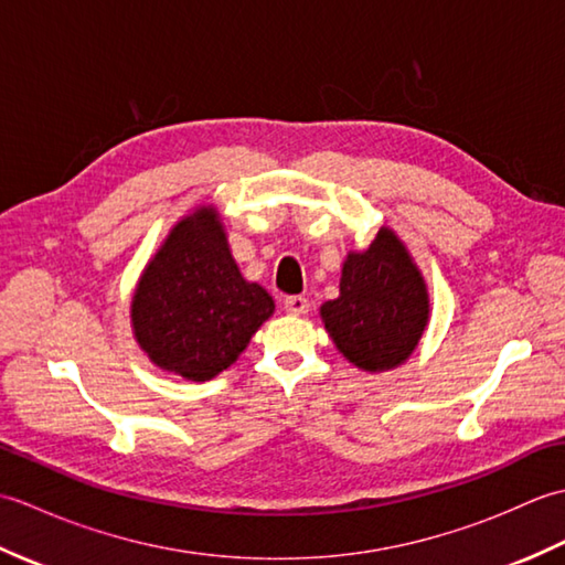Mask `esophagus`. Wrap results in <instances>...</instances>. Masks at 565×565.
Wrapping results in <instances>:
<instances>
[{
    "instance_id": "obj_1",
    "label": "esophagus",
    "mask_w": 565,
    "mask_h": 565,
    "mask_svg": "<svg viewBox=\"0 0 565 565\" xmlns=\"http://www.w3.org/2000/svg\"><path fill=\"white\" fill-rule=\"evenodd\" d=\"M284 308L289 316H306L310 310V301L306 296H289L284 301Z\"/></svg>"
}]
</instances>
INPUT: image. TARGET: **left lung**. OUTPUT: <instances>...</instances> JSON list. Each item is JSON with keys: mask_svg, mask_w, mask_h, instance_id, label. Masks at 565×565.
Returning <instances> with one entry per match:
<instances>
[{"mask_svg": "<svg viewBox=\"0 0 565 565\" xmlns=\"http://www.w3.org/2000/svg\"><path fill=\"white\" fill-rule=\"evenodd\" d=\"M429 313L425 276L386 225L366 249L347 252L340 296L320 306L334 347L369 374L405 364L423 340Z\"/></svg>", "mask_w": 565, "mask_h": 565, "instance_id": "left-lung-1", "label": "left lung"}]
</instances>
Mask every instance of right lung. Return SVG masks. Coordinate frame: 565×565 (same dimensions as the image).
I'll list each match as a JSON object with an SVG mask.
<instances>
[{
	"label": "right lung",
	"mask_w": 565,
	"mask_h": 565,
	"mask_svg": "<svg viewBox=\"0 0 565 565\" xmlns=\"http://www.w3.org/2000/svg\"><path fill=\"white\" fill-rule=\"evenodd\" d=\"M271 316L274 298L239 271L213 203L170 227L130 298L140 350L186 381H211L235 364Z\"/></svg>",
	"instance_id": "1"
}]
</instances>
